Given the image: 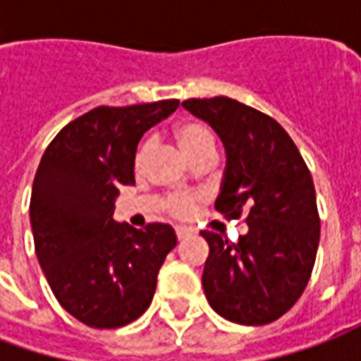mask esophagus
Returning a JSON list of instances; mask_svg holds the SVG:
<instances>
[{
  "label": "esophagus",
  "instance_id": "1",
  "mask_svg": "<svg viewBox=\"0 0 361 361\" xmlns=\"http://www.w3.org/2000/svg\"><path fill=\"white\" fill-rule=\"evenodd\" d=\"M191 234H193V230H191V228H183V226L176 228V235H178V240H185V238Z\"/></svg>",
  "mask_w": 361,
  "mask_h": 361
}]
</instances>
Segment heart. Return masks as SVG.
<instances>
[{
    "mask_svg": "<svg viewBox=\"0 0 361 361\" xmlns=\"http://www.w3.org/2000/svg\"><path fill=\"white\" fill-rule=\"evenodd\" d=\"M173 137H176V142H178L181 152L191 162L201 157H214L216 139H214L211 127L203 121H197V119L181 121L180 126L173 129ZM147 154H149V142H141L137 152H135V168L137 170L142 168ZM193 207H195V199L189 195H172L166 199V211L172 216H178V219L189 216Z\"/></svg>",
    "mask_w": 361,
    "mask_h": 361,
    "instance_id": "1",
    "label": "heart"
}]
</instances>
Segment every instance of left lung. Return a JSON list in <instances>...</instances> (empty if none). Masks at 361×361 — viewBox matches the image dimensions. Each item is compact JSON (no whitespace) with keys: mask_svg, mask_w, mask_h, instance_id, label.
<instances>
[{"mask_svg":"<svg viewBox=\"0 0 361 361\" xmlns=\"http://www.w3.org/2000/svg\"><path fill=\"white\" fill-rule=\"evenodd\" d=\"M183 108L207 121L226 149L214 209L245 214L247 234L209 243L203 288L211 307L238 325H267L294 305L310 282L321 220L313 180L276 119L228 96L189 98Z\"/></svg>","mask_w":361,"mask_h":361,"instance_id":"obj_1","label":"left lung"}]
</instances>
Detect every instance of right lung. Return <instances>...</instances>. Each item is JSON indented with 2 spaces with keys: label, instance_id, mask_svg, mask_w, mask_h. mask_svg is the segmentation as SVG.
Masks as SVG:
<instances>
[{
  "label": "right lung",
  "instance_id": "right-lung-1",
  "mask_svg": "<svg viewBox=\"0 0 361 361\" xmlns=\"http://www.w3.org/2000/svg\"><path fill=\"white\" fill-rule=\"evenodd\" d=\"M178 106H98L67 123L38 164L30 197L36 257L59 305L92 329L141 317L178 243L170 224L137 230L114 220L119 188L135 183L141 137Z\"/></svg>",
  "mask_w": 361,
  "mask_h": 361
}]
</instances>
